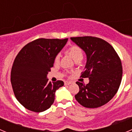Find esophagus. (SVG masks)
I'll list each match as a JSON object with an SVG mask.
<instances>
[{"mask_svg":"<svg viewBox=\"0 0 132 132\" xmlns=\"http://www.w3.org/2000/svg\"><path fill=\"white\" fill-rule=\"evenodd\" d=\"M64 84H65V85H69L71 84V82H69V81H65Z\"/></svg>","mask_w":132,"mask_h":132,"instance_id":"obj_1","label":"esophagus"}]
</instances>
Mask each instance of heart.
<instances>
[{"mask_svg":"<svg viewBox=\"0 0 132 132\" xmlns=\"http://www.w3.org/2000/svg\"><path fill=\"white\" fill-rule=\"evenodd\" d=\"M67 52L71 55L72 58L74 59V61H80L83 57V52L82 49L79 47L78 45H72L68 50H67ZM59 55H57L55 57V62H59Z\"/></svg>","mask_w":132,"mask_h":132,"instance_id":"obj_1","label":"heart"}]
</instances>
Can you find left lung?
<instances>
[{
  "mask_svg": "<svg viewBox=\"0 0 132 132\" xmlns=\"http://www.w3.org/2000/svg\"><path fill=\"white\" fill-rule=\"evenodd\" d=\"M87 55L85 71L81 77L88 78L87 85L77 82L79 92L75 99L84 107L95 108L109 102L116 94L121 83V60L113 47L98 38L84 36L71 38Z\"/></svg>",
  "mask_w": 132,
  "mask_h": 132,
  "instance_id": "obj_1",
  "label": "left lung"
}]
</instances>
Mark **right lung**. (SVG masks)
Listing matches in <instances>:
<instances>
[{
    "label": "right lung",
    "mask_w": 132,
    "mask_h": 132,
    "mask_svg": "<svg viewBox=\"0 0 132 132\" xmlns=\"http://www.w3.org/2000/svg\"><path fill=\"white\" fill-rule=\"evenodd\" d=\"M67 40L36 39L26 45L15 58L10 75L12 87L16 99L26 109L42 112L53 104L55 91L64 82H48L47 75Z\"/></svg>",
    "instance_id": "1"
}]
</instances>
